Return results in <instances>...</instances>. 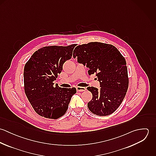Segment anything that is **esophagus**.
<instances>
[{
    "instance_id": "34e87169",
    "label": "esophagus",
    "mask_w": 156,
    "mask_h": 156,
    "mask_svg": "<svg viewBox=\"0 0 156 156\" xmlns=\"http://www.w3.org/2000/svg\"><path fill=\"white\" fill-rule=\"evenodd\" d=\"M76 90L77 92H83V91H85L86 90V88H84V87H77L76 88Z\"/></svg>"
}]
</instances>
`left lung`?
<instances>
[{
	"instance_id": "left-lung-1",
	"label": "left lung",
	"mask_w": 156,
	"mask_h": 156,
	"mask_svg": "<svg viewBox=\"0 0 156 156\" xmlns=\"http://www.w3.org/2000/svg\"><path fill=\"white\" fill-rule=\"evenodd\" d=\"M74 51L73 58L89 68V75L95 73L100 82V89L87 88L92 94L89 111L99 116L111 115L121 104L129 87L125 58L115 46L98 42L79 45Z\"/></svg>"
}]
</instances>
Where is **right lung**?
Instances as JSON below:
<instances>
[{
    "mask_svg": "<svg viewBox=\"0 0 156 156\" xmlns=\"http://www.w3.org/2000/svg\"><path fill=\"white\" fill-rule=\"evenodd\" d=\"M76 44L47 46L37 50L24 68L26 95L39 115L58 119L67 112L76 88L53 87V81L62 70L63 64L72 57Z\"/></svg>",
    "mask_w": 156,
    "mask_h": 156,
    "instance_id": "right-lung-1",
    "label": "right lung"
}]
</instances>
